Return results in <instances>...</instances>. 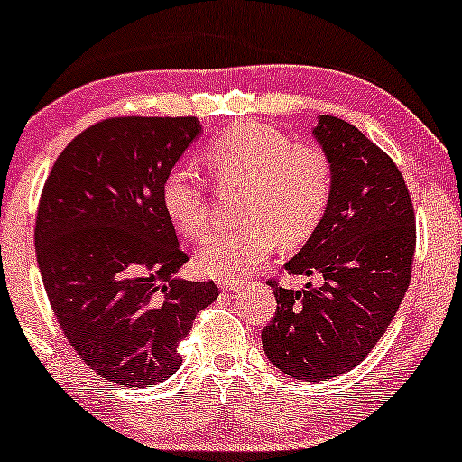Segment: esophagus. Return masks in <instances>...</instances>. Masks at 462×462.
I'll use <instances>...</instances> for the list:
<instances>
[{"instance_id": "obj_1", "label": "esophagus", "mask_w": 462, "mask_h": 462, "mask_svg": "<svg viewBox=\"0 0 462 462\" xmlns=\"http://www.w3.org/2000/svg\"><path fill=\"white\" fill-rule=\"evenodd\" d=\"M243 284H245V282H241V280H226V282H221V288H224L226 292H238L243 288Z\"/></svg>"}]
</instances>
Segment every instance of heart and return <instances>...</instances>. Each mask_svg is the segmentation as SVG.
Masks as SVG:
<instances>
[{
    "label": "heart",
    "instance_id": "heart-1",
    "mask_svg": "<svg viewBox=\"0 0 462 462\" xmlns=\"http://www.w3.org/2000/svg\"><path fill=\"white\" fill-rule=\"evenodd\" d=\"M221 189H243L245 227L213 236L199 249V269L217 277H241L273 252L310 241L325 219L333 196V161L312 142H294L266 125H238L221 133L204 152ZM161 202L176 230L202 238L210 227L207 178L174 165L161 185Z\"/></svg>",
    "mask_w": 462,
    "mask_h": 462
}]
</instances>
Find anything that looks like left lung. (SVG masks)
<instances>
[{
    "mask_svg": "<svg viewBox=\"0 0 462 462\" xmlns=\"http://www.w3.org/2000/svg\"><path fill=\"white\" fill-rule=\"evenodd\" d=\"M314 135L333 161V196L286 271L319 284L288 291L269 280L277 310L263 346L284 374L319 383L359 365L387 331L409 288L418 235L413 199L390 154L333 116H320Z\"/></svg>",
    "mask_w": 462,
    "mask_h": 462,
    "instance_id": "left-lung-1",
    "label": "left lung"
}]
</instances>
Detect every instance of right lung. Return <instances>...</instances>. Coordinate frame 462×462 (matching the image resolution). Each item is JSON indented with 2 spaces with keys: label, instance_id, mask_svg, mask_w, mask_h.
<instances>
[{
  "label": "right lung",
  "instance_id": "add662e5",
  "mask_svg": "<svg viewBox=\"0 0 462 462\" xmlns=\"http://www.w3.org/2000/svg\"><path fill=\"white\" fill-rule=\"evenodd\" d=\"M202 131L196 118L125 116L81 131L55 159L36 213V258L49 303L77 357L125 387L180 368L178 344L217 299L178 280L187 263L161 185Z\"/></svg>",
  "mask_w": 462,
  "mask_h": 462
}]
</instances>
